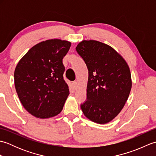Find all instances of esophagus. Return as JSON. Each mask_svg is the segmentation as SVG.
I'll use <instances>...</instances> for the list:
<instances>
[{
    "instance_id": "1",
    "label": "esophagus",
    "mask_w": 156,
    "mask_h": 156,
    "mask_svg": "<svg viewBox=\"0 0 156 156\" xmlns=\"http://www.w3.org/2000/svg\"><path fill=\"white\" fill-rule=\"evenodd\" d=\"M72 85H73V87H74V88L76 89V87H77V82H76V81L73 82H72Z\"/></svg>"
}]
</instances>
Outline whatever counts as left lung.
Returning <instances> with one entry per match:
<instances>
[{"mask_svg":"<svg viewBox=\"0 0 156 156\" xmlns=\"http://www.w3.org/2000/svg\"><path fill=\"white\" fill-rule=\"evenodd\" d=\"M88 70L84 115L99 124L111 121L121 112L130 93V69L115 49L95 40H84L76 48Z\"/></svg>","mask_w":156,"mask_h":156,"instance_id":"obj_1","label":"left lung"}]
</instances>
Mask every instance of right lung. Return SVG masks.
<instances>
[{
  "label": "right lung",
  "mask_w": 156,
  "mask_h": 156,
  "mask_svg": "<svg viewBox=\"0 0 156 156\" xmlns=\"http://www.w3.org/2000/svg\"><path fill=\"white\" fill-rule=\"evenodd\" d=\"M71 43L49 39L32 47L16 66V93L29 113L40 119L54 117L62 111L69 95L64 79L62 59Z\"/></svg>",
  "instance_id": "obj_1"
}]
</instances>
